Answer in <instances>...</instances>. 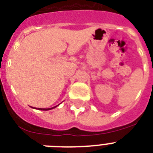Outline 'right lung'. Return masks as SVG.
I'll return each mask as SVG.
<instances>
[{"label": "right lung", "instance_id": "obj_1", "mask_svg": "<svg viewBox=\"0 0 153 153\" xmlns=\"http://www.w3.org/2000/svg\"><path fill=\"white\" fill-rule=\"evenodd\" d=\"M56 106H54V107H52V108H50V109H41V108H38V109H41V110H49V109H53V108H55V107H56Z\"/></svg>", "mask_w": 153, "mask_h": 153}]
</instances>
